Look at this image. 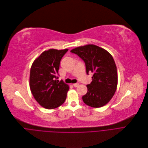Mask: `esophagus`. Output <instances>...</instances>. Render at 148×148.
Returning a JSON list of instances; mask_svg holds the SVG:
<instances>
[{
    "instance_id": "esophagus-1",
    "label": "esophagus",
    "mask_w": 148,
    "mask_h": 148,
    "mask_svg": "<svg viewBox=\"0 0 148 148\" xmlns=\"http://www.w3.org/2000/svg\"><path fill=\"white\" fill-rule=\"evenodd\" d=\"M78 85H79V83H75V84H73V86H74V87H77Z\"/></svg>"
}]
</instances>
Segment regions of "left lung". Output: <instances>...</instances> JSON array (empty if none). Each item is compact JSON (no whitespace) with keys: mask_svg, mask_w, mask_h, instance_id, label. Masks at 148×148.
I'll list each match as a JSON object with an SVG mask.
<instances>
[{"mask_svg":"<svg viewBox=\"0 0 148 148\" xmlns=\"http://www.w3.org/2000/svg\"><path fill=\"white\" fill-rule=\"evenodd\" d=\"M85 63L86 71L93 73L92 82L86 85L87 93L82 96L84 102L92 108L106 105L117 89V67L112 56L105 49L89 44L72 49Z\"/></svg>","mask_w":148,"mask_h":148,"instance_id":"obj_1","label":"left lung"}]
</instances>
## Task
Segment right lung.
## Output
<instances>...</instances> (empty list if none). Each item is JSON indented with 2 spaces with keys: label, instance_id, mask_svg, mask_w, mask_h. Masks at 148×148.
Segmentation results:
<instances>
[{
  "label": "right lung",
  "instance_id": "add662e5",
  "mask_svg": "<svg viewBox=\"0 0 148 148\" xmlns=\"http://www.w3.org/2000/svg\"><path fill=\"white\" fill-rule=\"evenodd\" d=\"M69 49L45 51L33 62L29 75V86L33 96L42 107L53 109L66 101L69 86L63 81L58 82L60 63Z\"/></svg>",
  "mask_w": 148,
  "mask_h": 148
}]
</instances>
